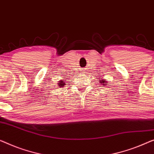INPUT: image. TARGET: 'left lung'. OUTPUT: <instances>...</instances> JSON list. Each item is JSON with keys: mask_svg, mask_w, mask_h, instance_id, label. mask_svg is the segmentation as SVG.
<instances>
[{"mask_svg": "<svg viewBox=\"0 0 154 154\" xmlns=\"http://www.w3.org/2000/svg\"><path fill=\"white\" fill-rule=\"evenodd\" d=\"M100 79H101V78H100ZM100 82H101V84H103V87L105 85H107V83H108V82H106V80H105V79H103V80H101V81H100ZM102 87H103V86H102Z\"/></svg>", "mask_w": 154, "mask_h": 154, "instance_id": "8db88e82", "label": "left lung"}]
</instances>
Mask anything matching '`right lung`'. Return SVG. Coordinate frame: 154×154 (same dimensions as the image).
<instances>
[{"label": "right lung", "instance_id": "right-lung-1", "mask_svg": "<svg viewBox=\"0 0 154 154\" xmlns=\"http://www.w3.org/2000/svg\"><path fill=\"white\" fill-rule=\"evenodd\" d=\"M58 82H59V83H57V85H58V87H60V88H61V87H63L64 85H65V83H64V81H62H62H60Z\"/></svg>", "mask_w": 154, "mask_h": 154}]
</instances>
